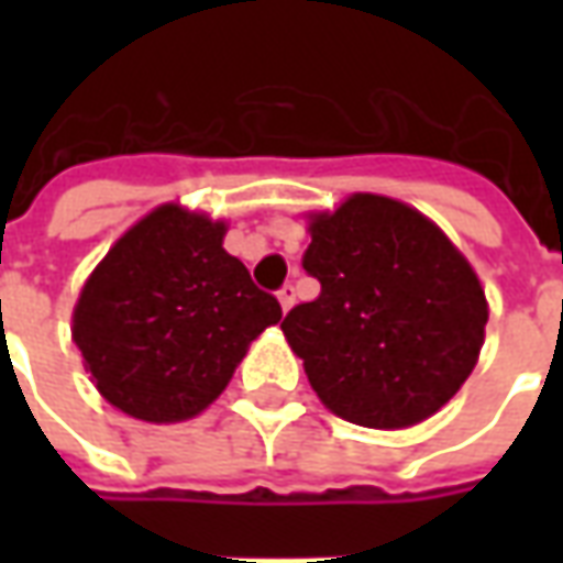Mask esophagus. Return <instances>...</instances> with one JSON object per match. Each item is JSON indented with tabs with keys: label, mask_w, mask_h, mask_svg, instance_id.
Listing matches in <instances>:
<instances>
[{
	"label": "esophagus",
	"mask_w": 563,
	"mask_h": 563,
	"mask_svg": "<svg viewBox=\"0 0 563 563\" xmlns=\"http://www.w3.org/2000/svg\"><path fill=\"white\" fill-rule=\"evenodd\" d=\"M277 298H280L283 310H289V307L295 305V286H292V283H286L280 292H277Z\"/></svg>",
	"instance_id": "34e87169"
}]
</instances>
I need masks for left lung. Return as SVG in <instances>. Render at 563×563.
Instances as JSON below:
<instances>
[{
  "label": "left lung",
  "instance_id": "left-lung-1",
  "mask_svg": "<svg viewBox=\"0 0 563 563\" xmlns=\"http://www.w3.org/2000/svg\"><path fill=\"white\" fill-rule=\"evenodd\" d=\"M301 265L322 289L280 329L331 413L407 428L471 377L488 322L485 292L419 210L367 192L346 198L310 220Z\"/></svg>",
  "mask_w": 563,
  "mask_h": 563
}]
</instances>
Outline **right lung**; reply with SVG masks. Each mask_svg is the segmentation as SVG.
<instances>
[{"label": "right lung", "mask_w": 563, "mask_h": 563, "mask_svg": "<svg viewBox=\"0 0 563 563\" xmlns=\"http://www.w3.org/2000/svg\"><path fill=\"white\" fill-rule=\"evenodd\" d=\"M222 222L165 205L132 225L84 283L75 343L96 389L144 422H184L220 395L250 341L280 322Z\"/></svg>", "instance_id": "add662e5"}]
</instances>
